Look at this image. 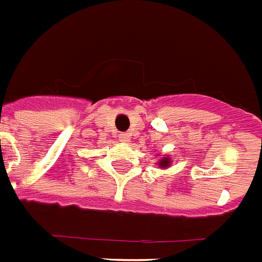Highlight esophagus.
<instances>
[{
	"label": "esophagus",
	"instance_id": "1",
	"mask_svg": "<svg viewBox=\"0 0 262 262\" xmlns=\"http://www.w3.org/2000/svg\"><path fill=\"white\" fill-rule=\"evenodd\" d=\"M119 140L120 142H128V135L127 134H120Z\"/></svg>",
	"mask_w": 262,
	"mask_h": 262
}]
</instances>
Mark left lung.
Instances as JSON below:
<instances>
[{"mask_svg": "<svg viewBox=\"0 0 262 262\" xmlns=\"http://www.w3.org/2000/svg\"><path fill=\"white\" fill-rule=\"evenodd\" d=\"M169 164H171V158H168V156H165L162 160H159V167L160 168H167Z\"/></svg>", "mask_w": 262, "mask_h": 262, "instance_id": "8db88e82", "label": "left lung"}]
</instances>
